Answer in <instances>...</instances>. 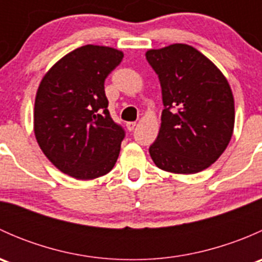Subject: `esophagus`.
I'll return each instance as SVG.
<instances>
[{"label": "esophagus", "instance_id": "1", "mask_svg": "<svg viewBox=\"0 0 262 262\" xmlns=\"http://www.w3.org/2000/svg\"><path fill=\"white\" fill-rule=\"evenodd\" d=\"M136 125H137L136 121H129V123H126V129H128L129 132H132V130H134Z\"/></svg>", "mask_w": 262, "mask_h": 262}]
</instances>
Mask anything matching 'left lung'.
I'll list each match as a JSON object with an SVG mask.
<instances>
[{
	"label": "left lung",
	"mask_w": 262,
	"mask_h": 262,
	"mask_svg": "<svg viewBox=\"0 0 262 262\" xmlns=\"http://www.w3.org/2000/svg\"><path fill=\"white\" fill-rule=\"evenodd\" d=\"M165 109L149 155L158 168L191 175L215 162L234 128V99L218 67L187 44L147 50Z\"/></svg>",
	"instance_id": "1"
}]
</instances>
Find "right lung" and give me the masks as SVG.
Masks as SVG:
<instances>
[{
    "instance_id": "1",
    "label": "right lung",
    "mask_w": 262,
    "mask_h": 262,
    "mask_svg": "<svg viewBox=\"0 0 262 262\" xmlns=\"http://www.w3.org/2000/svg\"><path fill=\"white\" fill-rule=\"evenodd\" d=\"M121 50L83 46L44 75L34 106V133L47 158L63 173L92 180L113 170L123 128L110 116L105 78L120 64Z\"/></svg>"
}]
</instances>
